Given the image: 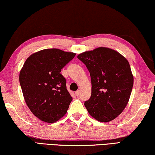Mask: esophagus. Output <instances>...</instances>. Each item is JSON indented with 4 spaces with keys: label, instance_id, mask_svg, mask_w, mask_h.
<instances>
[{
    "label": "esophagus",
    "instance_id": "34e87169",
    "mask_svg": "<svg viewBox=\"0 0 155 155\" xmlns=\"http://www.w3.org/2000/svg\"><path fill=\"white\" fill-rule=\"evenodd\" d=\"M80 93H81V91L80 90H78V91H77L75 92V95H77V96H79L80 95Z\"/></svg>",
    "mask_w": 155,
    "mask_h": 155
}]
</instances>
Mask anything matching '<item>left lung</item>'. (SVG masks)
Returning <instances> with one entry per match:
<instances>
[{"label":"left lung","mask_w":155,"mask_h":155,"mask_svg":"<svg viewBox=\"0 0 155 155\" xmlns=\"http://www.w3.org/2000/svg\"><path fill=\"white\" fill-rule=\"evenodd\" d=\"M90 73L91 96L84 102L88 113L108 122L122 113L128 102L133 75L128 60L116 51L98 47L78 55Z\"/></svg>","instance_id":"1"}]
</instances>
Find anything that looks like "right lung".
<instances>
[{
	"instance_id": "1",
	"label": "right lung",
	"mask_w": 155,
	"mask_h": 155,
	"mask_svg": "<svg viewBox=\"0 0 155 155\" xmlns=\"http://www.w3.org/2000/svg\"><path fill=\"white\" fill-rule=\"evenodd\" d=\"M75 54L47 49L31 54L20 70L19 80L27 105L39 120L54 123L67 112L72 97L61 69Z\"/></svg>"
}]
</instances>
